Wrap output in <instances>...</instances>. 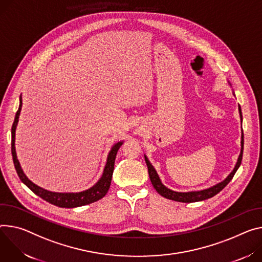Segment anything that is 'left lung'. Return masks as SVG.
<instances>
[{
    "label": "left lung",
    "mask_w": 262,
    "mask_h": 262,
    "mask_svg": "<svg viewBox=\"0 0 262 262\" xmlns=\"http://www.w3.org/2000/svg\"><path fill=\"white\" fill-rule=\"evenodd\" d=\"M228 83L231 86V83L228 81ZM233 95L235 96V94L233 92ZM238 112H239V116H241V121L243 123V114H242V108L241 106H238ZM241 154L238 159H237L236 165L234 169L232 170V172L221 183H217L216 185H214L212 187H209L207 189H203V190H198V191H188V192H179V191H174V190H171L169 188L166 187L160 180L159 174L157 173L156 169L154 166L150 164L149 160L147 159V157L144 155L145 158V162L147 165L148 168V174H149V179L151 181V184L154 186V188L157 190V192L159 194H161L163 198L168 199L171 201H176V202H181V203H194V202H201V201H205L207 199H210L214 195H216L219 192H221L222 190L229 184V182L233 179L235 172L237 171V169L239 168V166L242 164V160H243V152H244V132L242 129V141H241Z\"/></svg>",
    "instance_id": "1"
}]
</instances>
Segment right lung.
Returning a JSON list of instances; mask_svg holds the SVG:
<instances>
[{
    "label": "right lung",
    "instance_id": "1",
    "mask_svg": "<svg viewBox=\"0 0 262 262\" xmlns=\"http://www.w3.org/2000/svg\"><path fill=\"white\" fill-rule=\"evenodd\" d=\"M21 95L19 96V106L18 110L15 114V118L14 121L12 124V128H11V154H12V159H13V164L14 167L16 170V173L19 178V180L25 184L32 192H34L36 195H38L39 198H41L42 200H45L46 202H48L52 205H55L57 207L60 208H75V207H80V206H84V205H89L92 204L94 202H97L100 199H102L108 191L110 186H111V182H112V177H113V171H114V165H115V159H116V155L120 148V146L123 144V141L117 142L115 143L108 155H107V159H106V164L104 166L103 169V173L101 176V178L98 180V182L93 185L91 188L83 190L81 192H52V191H48L37 185H35L34 183H32L27 177L26 174L24 173L19 162L17 160L16 157V151H15V129L17 126V122H18V118H19V114H20V110H21Z\"/></svg>",
    "mask_w": 262,
    "mask_h": 262
}]
</instances>
